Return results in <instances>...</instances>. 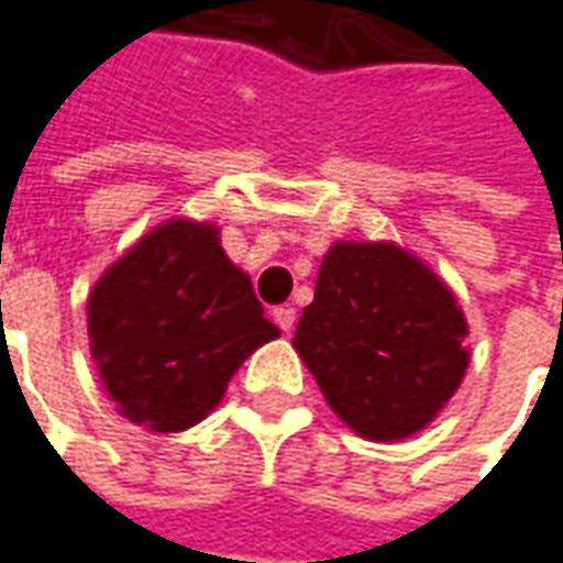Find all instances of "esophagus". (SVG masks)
<instances>
[{
  "mask_svg": "<svg viewBox=\"0 0 563 563\" xmlns=\"http://www.w3.org/2000/svg\"><path fill=\"white\" fill-rule=\"evenodd\" d=\"M274 321H277V328H280L283 333H289V330L296 328V308H289V306L274 308Z\"/></svg>",
  "mask_w": 563,
  "mask_h": 563,
  "instance_id": "obj_1",
  "label": "esophagus"
}]
</instances>
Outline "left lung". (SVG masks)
<instances>
[{
  "label": "left lung",
  "instance_id": "obj_1",
  "mask_svg": "<svg viewBox=\"0 0 563 563\" xmlns=\"http://www.w3.org/2000/svg\"><path fill=\"white\" fill-rule=\"evenodd\" d=\"M466 333L453 292L419 257L390 242H336L292 346L355 434L400 441L460 387Z\"/></svg>",
  "mask_w": 563,
  "mask_h": 563
}]
</instances>
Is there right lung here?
<instances>
[{"label": "right lung", "instance_id": "right-lung-1", "mask_svg": "<svg viewBox=\"0 0 563 563\" xmlns=\"http://www.w3.org/2000/svg\"><path fill=\"white\" fill-rule=\"evenodd\" d=\"M87 336L119 412L151 431L198 426L239 365L280 336L210 223L169 220L97 280Z\"/></svg>", "mask_w": 563, "mask_h": 563}]
</instances>
